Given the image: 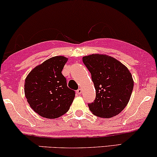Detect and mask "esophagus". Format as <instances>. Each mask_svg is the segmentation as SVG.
Wrapping results in <instances>:
<instances>
[{"instance_id":"1","label":"esophagus","mask_w":157,"mask_h":157,"mask_svg":"<svg viewBox=\"0 0 157 157\" xmlns=\"http://www.w3.org/2000/svg\"><path fill=\"white\" fill-rule=\"evenodd\" d=\"M81 93H82V90H81V89H78L76 91V94H78V95H80V94H81Z\"/></svg>"}]
</instances>
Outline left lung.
<instances>
[{
	"instance_id": "1",
	"label": "left lung",
	"mask_w": 157,
	"mask_h": 157,
	"mask_svg": "<svg viewBox=\"0 0 157 157\" xmlns=\"http://www.w3.org/2000/svg\"><path fill=\"white\" fill-rule=\"evenodd\" d=\"M91 74L96 98L89 104L90 111L101 118H111L121 113L129 101L134 88L132 75L126 66L105 54L83 57Z\"/></svg>"
}]
</instances>
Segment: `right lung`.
Returning a JSON list of instances; mask_svg holds the SVG:
<instances>
[{
	"label": "right lung",
	"mask_w": 157,
	"mask_h": 157,
	"mask_svg": "<svg viewBox=\"0 0 157 157\" xmlns=\"http://www.w3.org/2000/svg\"><path fill=\"white\" fill-rule=\"evenodd\" d=\"M68 61L58 56L36 66L25 80L24 92L31 108L40 117L56 119L70 109L75 91L67 86L61 74Z\"/></svg>",
	"instance_id": "obj_1"
}]
</instances>
